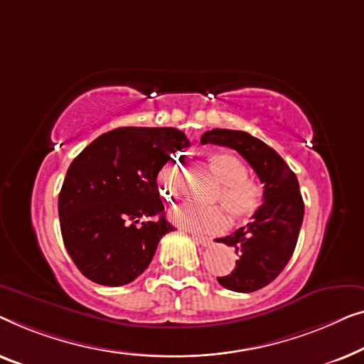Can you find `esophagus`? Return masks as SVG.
<instances>
[{"mask_svg": "<svg viewBox=\"0 0 364 364\" xmlns=\"http://www.w3.org/2000/svg\"><path fill=\"white\" fill-rule=\"evenodd\" d=\"M191 237H193L194 240H196L198 244L204 245V247H206V245L211 244V239H209L208 235H201V234H191Z\"/></svg>", "mask_w": 364, "mask_h": 364, "instance_id": "34e87169", "label": "esophagus"}]
</instances>
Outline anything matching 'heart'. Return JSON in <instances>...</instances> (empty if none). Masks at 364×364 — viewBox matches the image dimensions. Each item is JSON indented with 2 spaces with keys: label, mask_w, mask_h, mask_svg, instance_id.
I'll use <instances>...</instances> for the list:
<instances>
[{
  "label": "heart",
  "mask_w": 364,
  "mask_h": 364,
  "mask_svg": "<svg viewBox=\"0 0 364 364\" xmlns=\"http://www.w3.org/2000/svg\"><path fill=\"white\" fill-rule=\"evenodd\" d=\"M214 176L221 183L213 203L221 204L234 221L254 218L264 203V189L257 181L247 178V166L237 156L228 151H218L209 156ZM163 196L175 199L181 193V171L176 161L166 163L158 175ZM171 219L193 231L216 232L228 226V216L219 206L199 208L183 204L171 211Z\"/></svg>",
  "instance_id": "heart-1"
}]
</instances>
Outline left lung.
Instances as JSON below:
<instances>
[{
	"label": "left lung",
	"mask_w": 364,
	"mask_h": 364,
	"mask_svg": "<svg viewBox=\"0 0 364 364\" xmlns=\"http://www.w3.org/2000/svg\"><path fill=\"white\" fill-rule=\"evenodd\" d=\"M201 143L234 148L264 183V203L247 226L216 239L235 250V267L218 282L224 289L255 291L269 285L294 254L304 221V199L299 180L274 148L247 132L214 129Z\"/></svg>",
	"instance_id": "obj_1"
}]
</instances>
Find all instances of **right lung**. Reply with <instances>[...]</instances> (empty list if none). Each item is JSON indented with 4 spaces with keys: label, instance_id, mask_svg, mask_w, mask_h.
I'll list each match as a JSON object with an SVG mask.
<instances>
[{
    "label": "right lung",
    "instance_id": "obj_1",
    "mask_svg": "<svg viewBox=\"0 0 364 364\" xmlns=\"http://www.w3.org/2000/svg\"><path fill=\"white\" fill-rule=\"evenodd\" d=\"M186 146V135L171 127H122L74 158L59 193V221L82 275L119 287L145 272L160 239L175 229L163 213L156 176Z\"/></svg>",
    "mask_w": 364,
    "mask_h": 364
}]
</instances>
